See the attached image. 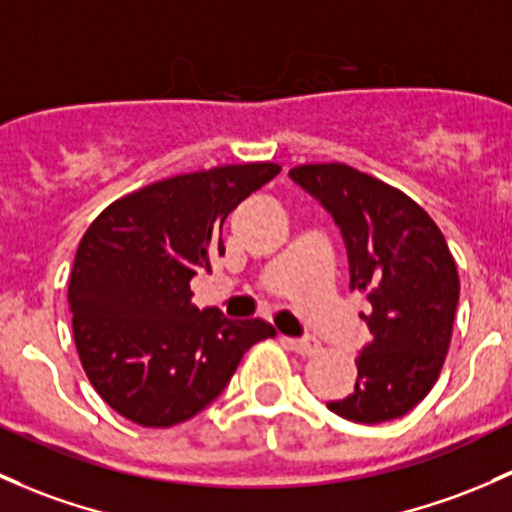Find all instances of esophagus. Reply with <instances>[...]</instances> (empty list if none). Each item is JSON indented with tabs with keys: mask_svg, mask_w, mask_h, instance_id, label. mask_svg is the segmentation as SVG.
<instances>
[{
	"mask_svg": "<svg viewBox=\"0 0 512 512\" xmlns=\"http://www.w3.org/2000/svg\"><path fill=\"white\" fill-rule=\"evenodd\" d=\"M282 341H284V346H289V348H292V351H297L301 355H311V353H316L321 348V343L316 341V338H311V336H304V338H282Z\"/></svg>",
	"mask_w": 512,
	"mask_h": 512,
	"instance_id": "34e87169",
	"label": "esophagus"
}]
</instances>
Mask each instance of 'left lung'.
Instances as JSON below:
<instances>
[{"label": "left lung", "mask_w": 512, "mask_h": 512, "mask_svg": "<svg viewBox=\"0 0 512 512\" xmlns=\"http://www.w3.org/2000/svg\"><path fill=\"white\" fill-rule=\"evenodd\" d=\"M341 230L351 289L368 292L360 314L373 333L358 353V380L338 417L380 424L427 397L449 351L459 306V272L427 211L397 188L346 164H304L289 171Z\"/></svg>", "instance_id": "obj_1"}]
</instances>
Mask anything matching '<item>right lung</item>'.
Here are the masks:
<instances>
[{"label":"right lung","mask_w":512,"mask_h":512,"mask_svg":"<svg viewBox=\"0 0 512 512\" xmlns=\"http://www.w3.org/2000/svg\"><path fill=\"white\" fill-rule=\"evenodd\" d=\"M279 174L270 161L157 181L107 206L75 252L68 306L85 375L142 427H174L225 390L242 355L274 338L191 304V279L225 255L223 223Z\"/></svg>","instance_id":"obj_1"}]
</instances>
